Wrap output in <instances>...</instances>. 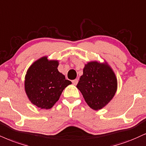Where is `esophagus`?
Segmentation results:
<instances>
[{
  "label": "esophagus",
  "instance_id": "obj_1",
  "mask_svg": "<svg viewBox=\"0 0 146 146\" xmlns=\"http://www.w3.org/2000/svg\"><path fill=\"white\" fill-rule=\"evenodd\" d=\"M72 82H73V85L76 86L77 84H78V79H75V80H74L72 81Z\"/></svg>",
  "mask_w": 146,
  "mask_h": 146
}]
</instances>
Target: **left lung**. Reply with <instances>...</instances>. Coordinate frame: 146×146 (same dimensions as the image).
<instances>
[{
  "label": "left lung",
  "mask_w": 146,
  "mask_h": 146,
  "mask_svg": "<svg viewBox=\"0 0 146 146\" xmlns=\"http://www.w3.org/2000/svg\"><path fill=\"white\" fill-rule=\"evenodd\" d=\"M115 73L105 62L91 61L85 64L77 88L94 110H101L113 99L117 90Z\"/></svg>",
  "instance_id": "obj_1"
}]
</instances>
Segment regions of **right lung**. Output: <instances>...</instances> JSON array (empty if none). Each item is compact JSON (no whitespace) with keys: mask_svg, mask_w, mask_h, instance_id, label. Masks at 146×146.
<instances>
[{"mask_svg":"<svg viewBox=\"0 0 146 146\" xmlns=\"http://www.w3.org/2000/svg\"><path fill=\"white\" fill-rule=\"evenodd\" d=\"M58 61L49 60L47 56L38 59L29 68L24 80V88L30 101L41 109L49 110L71 82L58 70Z\"/></svg>","mask_w":146,"mask_h":146,"instance_id":"obj_1","label":"right lung"}]
</instances>
